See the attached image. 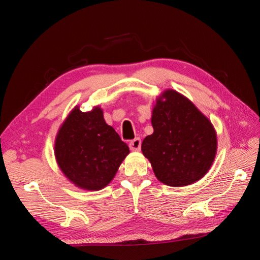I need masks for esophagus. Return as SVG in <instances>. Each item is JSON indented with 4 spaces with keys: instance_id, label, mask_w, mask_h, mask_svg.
Here are the masks:
<instances>
[{
    "instance_id": "esophagus-1",
    "label": "esophagus",
    "mask_w": 260,
    "mask_h": 260,
    "mask_svg": "<svg viewBox=\"0 0 260 260\" xmlns=\"http://www.w3.org/2000/svg\"><path fill=\"white\" fill-rule=\"evenodd\" d=\"M129 147L131 151H140L141 148V140L139 138L132 140L131 142L129 143Z\"/></svg>"
}]
</instances>
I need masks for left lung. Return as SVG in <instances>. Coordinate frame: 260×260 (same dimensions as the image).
<instances>
[{
  "instance_id": "8db88e82",
  "label": "left lung",
  "mask_w": 260,
  "mask_h": 260,
  "mask_svg": "<svg viewBox=\"0 0 260 260\" xmlns=\"http://www.w3.org/2000/svg\"><path fill=\"white\" fill-rule=\"evenodd\" d=\"M152 125L141 149L161 183L185 186L207 174L217 154V133L190 100L165 90L153 106Z\"/></svg>"
}]
</instances>
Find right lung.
<instances>
[{
    "mask_svg": "<svg viewBox=\"0 0 260 260\" xmlns=\"http://www.w3.org/2000/svg\"><path fill=\"white\" fill-rule=\"evenodd\" d=\"M130 153L128 145L94 106L81 112L75 106L55 138V159L64 176L77 187L99 191L111 183Z\"/></svg>",
    "mask_w": 260,
    "mask_h": 260,
    "instance_id": "1",
    "label": "right lung"
}]
</instances>
